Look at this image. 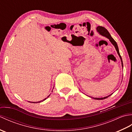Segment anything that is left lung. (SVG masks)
Here are the masks:
<instances>
[{
    "instance_id": "8db88e82",
    "label": "left lung",
    "mask_w": 132,
    "mask_h": 132,
    "mask_svg": "<svg viewBox=\"0 0 132 132\" xmlns=\"http://www.w3.org/2000/svg\"><path fill=\"white\" fill-rule=\"evenodd\" d=\"M97 31L99 32L100 34L101 35H102L103 36H105V37H106V38H108L109 41H110L111 42V43L112 44L114 47H115V49L116 50V51L117 52V53H118V54L119 55V57L120 58V59H121V64H122V66L123 67V63H122V58L121 57V55H120V53H119V47H118V46H117V44L116 43V42L114 40V39L111 37V35L109 34V32L107 30H106L104 27H100V26H99L97 27ZM112 95V94H111ZM111 95H109V96H106V97H101V98H97V97H91L92 98H93V99H96V100H103V99H106V98H107L108 96H111Z\"/></svg>"
}]
</instances>
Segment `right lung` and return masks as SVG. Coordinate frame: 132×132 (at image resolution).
I'll return each mask as SVG.
<instances>
[{"instance_id": "1", "label": "right lung", "mask_w": 132, "mask_h": 132, "mask_svg": "<svg viewBox=\"0 0 132 132\" xmlns=\"http://www.w3.org/2000/svg\"><path fill=\"white\" fill-rule=\"evenodd\" d=\"M50 95H49L48 96H47V97L46 98H45V99H43V100H41V101H40V102H30V103H40L41 102H43V101H44L45 100V99H47V97H49V96H50Z\"/></svg>"}]
</instances>
